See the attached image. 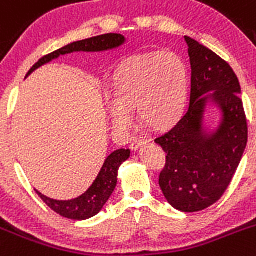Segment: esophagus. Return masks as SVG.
<instances>
[{
    "label": "esophagus",
    "mask_w": 256,
    "mask_h": 256,
    "mask_svg": "<svg viewBox=\"0 0 256 256\" xmlns=\"http://www.w3.org/2000/svg\"><path fill=\"white\" fill-rule=\"evenodd\" d=\"M146 144H147V140H144V138H136V140L132 142V144H130V148H132L133 151H138L140 147Z\"/></svg>",
    "instance_id": "34e87169"
}]
</instances>
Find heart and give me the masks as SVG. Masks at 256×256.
I'll return each instance as SVG.
<instances>
[{"label": "heart", "instance_id": "1", "mask_svg": "<svg viewBox=\"0 0 256 256\" xmlns=\"http://www.w3.org/2000/svg\"><path fill=\"white\" fill-rule=\"evenodd\" d=\"M189 71L174 52H148L126 60L119 70L114 95L108 102L112 124L126 130L132 109L146 126L164 130L182 116L189 94Z\"/></svg>", "mask_w": 256, "mask_h": 256}]
</instances>
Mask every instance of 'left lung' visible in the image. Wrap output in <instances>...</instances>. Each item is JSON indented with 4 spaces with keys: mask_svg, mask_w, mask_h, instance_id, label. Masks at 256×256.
I'll list each match as a JSON object with an SVG mask.
<instances>
[{
    "mask_svg": "<svg viewBox=\"0 0 256 256\" xmlns=\"http://www.w3.org/2000/svg\"><path fill=\"white\" fill-rule=\"evenodd\" d=\"M190 104L170 130L154 140L166 152L158 184L166 200L182 212H199L220 200L248 144V122L238 76L226 60L189 36ZM218 106L216 130L204 128L206 105Z\"/></svg>",
    "mask_w": 256,
    "mask_h": 256,
    "instance_id": "left-lung-1",
    "label": "left lung"
}]
</instances>
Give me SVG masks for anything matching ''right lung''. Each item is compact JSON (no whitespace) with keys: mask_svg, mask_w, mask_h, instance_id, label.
<instances>
[{"mask_svg":"<svg viewBox=\"0 0 256 256\" xmlns=\"http://www.w3.org/2000/svg\"><path fill=\"white\" fill-rule=\"evenodd\" d=\"M126 43V38L122 34H104L99 36H94L85 39V40L74 42V43L68 44L63 46L58 50L53 52L50 54L44 56L43 58L38 60L32 66L30 71L28 72L26 77L35 70L42 67L43 64L52 62L53 60H57L60 56L70 54L74 52H105L110 49H116L118 46H123ZM130 150H116L112 152L109 156L105 158L104 165L100 170L99 175L96 176L91 186L84 194L74 199L70 200H56L46 196L40 192H36V194L43 199V202L48 206L50 210H54L56 213L60 214L66 218L74 220V221H82L94 217L95 214L102 210L108 199L112 194L118 182V170L122 164L130 158Z\"/></svg>","mask_w":256,"mask_h":256,"instance_id":"add662e5","label":"right lung"}]
</instances>
